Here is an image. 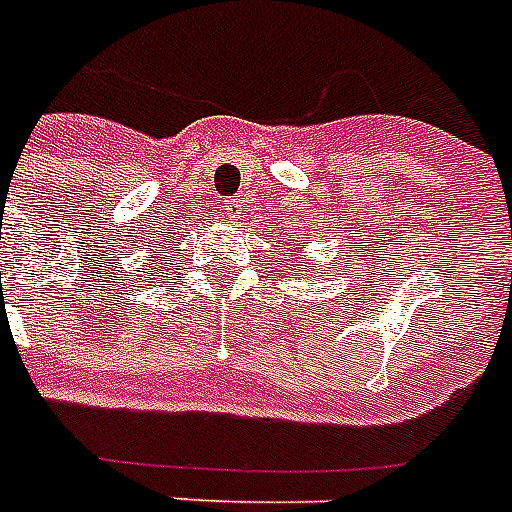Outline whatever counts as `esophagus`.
Masks as SVG:
<instances>
[{
    "label": "esophagus",
    "instance_id": "obj_1",
    "mask_svg": "<svg viewBox=\"0 0 512 512\" xmlns=\"http://www.w3.org/2000/svg\"><path fill=\"white\" fill-rule=\"evenodd\" d=\"M223 210H226V213H229V216H239V210H242V200H226V203H223Z\"/></svg>",
    "mask_w": 512,
    "mask_h": 512
}]
</instances>
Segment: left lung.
<instances>
[{
	"mask_svg": "<svg viewBox=\"0 0 512 512\" xmlns=\"http://www.w3.org/2000/svg\"><path fill=\"white\" fill-rule=\"evenodd\" d=\"M299 247H302V244H299Z\"/></svg>",
	"mask_w": 512,
	"mask_h": 512,
	"instance_id": "obj_1",
	"label": "left lung"
}]
</instances>
